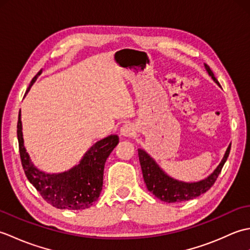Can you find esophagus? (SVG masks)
Wrapping results in <instances>:
<instances>
[{
  "label": "esophagus",
  "mask_w": 250,
  "mask_h": 250,
  "mask_svg": "<svg viewBox=\"0 0 250 250\" xmlns=\"http://www.w3.org/2000/svg\"><path fill=\"white\" fill-rule=\"evenodd\" d=\"M120 134L125 137H130L131 135L134 134V128L131 125H125L121 126Z\"/></svg>",
  "instance_id": "34e87169"
}]
</instances>
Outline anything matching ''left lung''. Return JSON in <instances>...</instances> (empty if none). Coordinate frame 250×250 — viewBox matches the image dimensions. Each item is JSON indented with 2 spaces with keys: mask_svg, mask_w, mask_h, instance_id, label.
Here are the masks:
<instances>
[{
  "mask_svg": "<svg viewBox=\"0 0 250 250\" xmlns=\"http://www.w3.org/2000/svg\"><path fill=\"white\" fill-rule=\"evenodd\" d=\"M204 65L207 73L213 78V81L217 84H219L209 66L207 64ZM230 149L231 144L228 146L224 158H222L221 162L216 167L215 171L205 179L196 183H185L169 177L167 173L162 171V168L158 166L156 161L145 150L139 149V159L143 172V177H144L147 189L151 193L155 194L158 199L167 202V203H180V202L184 201L192 200L196 198V196L205 193L215 184L217 177H218L222 167L225 166L228 157H229Z\"/></svg>",
  "mask_w": 250,
  "mask_h": 250,
  "instance_id": "left-lung-1",
  "label": "left lung"
}]
</instances>
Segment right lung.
<instances>
[{"label":"right lung","instance_id":"1","mask_svg":"<svg viewBox=\"0 0 250 250\" xmlns=\"http://www.w3.org/2000/svg\"><path fill=\"white\" fill-rule=\"evenodd\" d=\"M41 73L42 70L32 79L26 92ZM20 116L19 111L17 136L21 163L26 178L39 191L42 198L60 209H84L91 206L99 199L102 191L106 159L119 143L118 135H109L95 143L84 153L79 164L68 171L48 174L40 171L34 166L25 150Z\"/></svg>","mask_w":250,"mask_h":250}]
</instances>
